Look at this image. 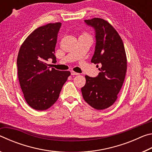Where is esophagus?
Instances as JSON below:
<instances>
[{"label": "esophagus", "mask_w": 152, "mask_h": 152, "mask_svg": "<svg viewBox=\"0 0 152 152\" xmlns=\"http://www.w3.org/2000/svg\"><path fill=\"white\" fill-rule=\"evenodd\" d=\"M71 74H72V76H75V75H78L79 74L72 70V71H71Z\"/></svg>", "instance_id": "1"}]
</instances>
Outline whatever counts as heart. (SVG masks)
<instances>
[{"label":"heart","instance_id":"obj_1","mask_svg":"<svg viewBox=\"0 0 152 152\" xmlns=\"http://www.w3.org/2000/svg\"><path fill=\"white\" fill-rule=\"evenodd\" d=\"M82 35H88L86 33H82Z\"/></svg>","mask_w":152,"mask_h":152}]
</instances>
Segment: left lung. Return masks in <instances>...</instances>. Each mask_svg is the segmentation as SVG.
Returning a JSON list of instances; mask_svg holds the SVG:
<instances>
[{"instance_id":"obj_1","label":"left lung","mask_w":152,"mask_h":152,"mask_svg":"<svg viewBox=\"0 0 152 152\" xmlns=\"http://www.w3.org/2000/svg\"><path fill=\"white\" fill-rule=\"evenodd\" d=\"M96 32V46L91 62L101 68L98 76L86 75L81 88L87 103L97 110L111 106L117 99L127 72V56L121 37L107 20L101 18L84 20Z\"/></svg>"}]
</instances>
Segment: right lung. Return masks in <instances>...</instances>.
<instances>
[{"instance_id":"right-lung-1","label":"right lung","mask_w":152,"mask_h":152,"mask_svg":"<svg viewBox=\"0 0 152 152\" xmlns=\"http://www.w3.org/2000/svg\"><path fill=\"white\" fill-rule=\"evenodd\" d=\"M61 23H48L33 31L22 43L18 53V78L24 98L37 110L49 109L57 101L70 72L50 69L47 61L54 55Z\"/></svg>"}]
</instances>
